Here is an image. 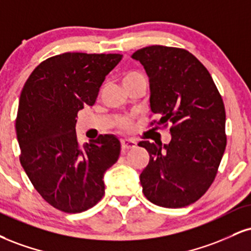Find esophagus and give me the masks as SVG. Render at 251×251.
Returning a JSON list of instances; mask_svg holds the SVG:
<instances>
[{
  "instance_id": "obj_1",
  "label": "esophagus",
  "mask_w": 251,
  "mask_h": 251,
  "mask_svg": "<svg viewBox=\"0 0 251 251\" xmlns=\"http://www.w3.org/2000/svg\"><path fill=\"white\" fill-rule=\"evenodd\" d=\"M137 146V143L134 140H131V139H123L122 140V150L123 152H126V151L134 149Z\"/></svg>"
}]
</instances>
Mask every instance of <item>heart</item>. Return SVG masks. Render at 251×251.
Wrapping results in <instances>:
<instances>
[{"mask_svg":"<svg viewBox=\"0 0 251 251\" xmlns=\"http://www.w3.org/2000/svg\"><path fill=\"white\" fill-rule=\"evenodd\" d=\"M140 78H144V76L141 74H139V72H129V74H127L125 77H124L123 84L124 83H127V81H132V80H135V79H140ZM124 125L126 126V124H124Z\"/></svg>","mask_w":251,"mask_h":251,"instance_id":"b5f03b06","label":"heart"}]
</instances>
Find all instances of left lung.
Returning a JSON list of instances; mask_svg holds the SVG:
<instances>
[{
  "label": "left lung",
  "mask_w": 251,
  "mask_h": 251,
  "mask_svg": "<svg viewBox=\"0 0 251 251\" xmlns=\"http://www.w3.org/2000/svg\"><path fill=\"white\" fill-rule=\"evenodd\" d=\"M132 58L150 79V106L155 127L172 124L171 141L138 145L150 154L140 174L144 195L166 208L198 201L213 183L225 153L226 111L212 76L187 50L152 45Z\"/></svg>",
  "instance_id": "1"
}]
</instances>
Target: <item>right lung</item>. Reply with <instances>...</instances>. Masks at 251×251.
<instances>
[{"mask_svg":"<svg viewBox=\"0 0 251 251\" xmlns=\"http://www.w3.org/2000/svg\"><path fill=\"white\" fill-rule=\"evenodd\" d=\"M119 53L66 52L42 62L24 84L16 134L21 165L48 203L65 213L95 206L105 193L104 174L117 162L120 141L99 135L81 146L77 113L92 106Z\"/></svg>","mask_w":251,"mask_h":251,"instance_id":"right-lung-1","label":"right lung"}]
</instances>
